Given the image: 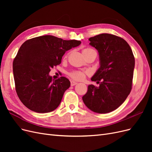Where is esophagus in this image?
I'll use <instances>...</instances> for the list:
<instances>
[{
  "instance_id": "34e87169",
  "label": "esophagus",
  "mask_w": 152,
  "mask_h": 152,
  "mask_svg": "<svg viewBox=\"0 0 152 152\" xmlns=\"http://www.w3.org/2000/svg\"><path fill=\"white\" fill-rule=\"evenodd\" d=\"M70 82H71V86H75V85L77 84V82H75V81H71Z\"/></svg>"
}]
</instances>
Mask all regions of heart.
Segmentation results:
<instances>
[{"mask_svg": "<svg viewBox=\"0 0 152 152\" xmlns=\"http://www.w3.org/2000/svg\"><path fill=\"white\" fill-rule=\"evenodd\" d=\"M89 50H93V49H92L91 48H86L82 50V52H87V51H89ZM88 73H89L87 72L74 71L70 73V76L73 79L80 81V80H83L85 79L86 75L88 74Z\"/></svg>", "mask_w": 152, "mask_h": 152, "instance_id": "b5f03b06", "label": "heart"}]
</instances>
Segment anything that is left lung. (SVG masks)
Here are the masks:
<instances>
[{
  "label": "left lung",
  "mask_w": 152,
  "mask_h": 152,
  "mask_svg": "<svg viewBox=\"0 0 152 152\" xmlns=\"http://www.w3.org/2000/svg\"><path fill=\"white\" fill-rule=\"evenodd\" d=\"M89 40L98 50L99 60V68L91 79L99 86L89 85L82 100L94 112H111L125 102L131 91L134 55L126 41L116 35L102 34Z\"/></svg>",
  "instance_id": "8db88e82"
}]
</instances>
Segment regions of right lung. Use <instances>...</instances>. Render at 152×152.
<instances>
[{
	"label": "right lung",
	"mask_w": 152,
	"mask_h": 152,
	"mask_svg": "<svg viewBox=\"0 0 152 152\" xmlns=\"http://www.w3.org/2000/svg\"><path fill=\"white\" fill-rule=\"evenodd\" d=\"M80 44V40L44 35L21 45L12 68L16 91L26 107L37 113H48L58 108L70 82L65 77L53 79L49 72L61 63L66 51Z\"/></svg>",
	"instance_id": "1"
}]
</instances>
